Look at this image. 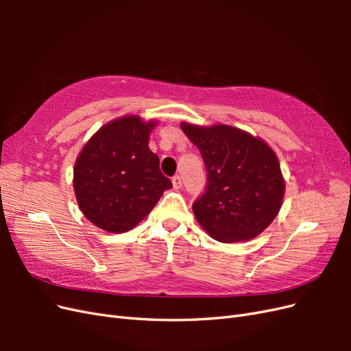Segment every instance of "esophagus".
<instances>
[{
  "mask_svg": "<svg viewBox=\"0 0 351 351\" xmlns=\"http://www.w3.org/2000/svg\"><path fill=\"white\" fill-rule=\"evenodd\" d=\"M182 186H183L182 177H180V176H174V177H173V187H174V189H182Z\"/></svg>",
  "mask_w": 351,
  "mask_h": 351,
  "instance_id": "obj_1",
  "label": "esophagus"
}]
</instances>
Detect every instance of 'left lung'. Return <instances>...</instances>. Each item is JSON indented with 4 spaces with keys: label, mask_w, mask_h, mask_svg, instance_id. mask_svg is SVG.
<instances>
[{
    "label": "left lung",
    "mask_w": 351,
    "mask_h": 351,
    "mask_svg": "<svg viewBox=\"0 0 351 351\" xmlns=\"http://www.w3.org/2000/svg\"><path fill=\"white\" fill-rule=\"evenodd\" d=\"M180 127L206 167L208 187L193 204L200 227L221 243L258 237L282 206L285 182L277 154L234 125L183 121Z\"/></svg>",
    "instance_id": "8db88e82"
}]
</instances>
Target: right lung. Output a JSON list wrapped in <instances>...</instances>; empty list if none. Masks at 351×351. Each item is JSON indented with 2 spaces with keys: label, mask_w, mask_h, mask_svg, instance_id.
<instances>
[{
  "label": "right lung",
  "mask_w": 351,
  "mask_h": 351,
  "mask_svg": "<svg viewBox=\"0 0 351 351\" xmlns=\"http://www.w3.org/2000/svg\"><path fill=\"white\" fill-rule=\"evenodd\" d=\"M158 120L127 114L104 124L83 145L73 168V189L83 215L108 232L143 221L167 189L159 158L149 149Z\"/></svg>",
  "instance_id": "add662e5"
}]
</instances>
